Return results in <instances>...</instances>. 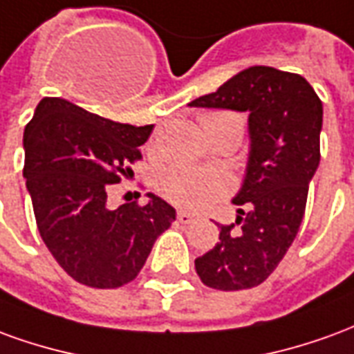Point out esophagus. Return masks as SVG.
<instances>
[{
  "mask_svg": "<svg viewBox=\"0 0 354 354\" xmlns=\"http://www.w3.org/2000/svg\"><path fill=\"white\" fill-rule=\"evenodd\" d=\"M195 220H199V216L193 214V212H185V210H180L178 212V222L180 223H192Z\"/></svg>",
  "mask_w": 354,
  "mask_h": 354,
  "instance_id": "obj_1",
  "label": "esophagus"
}]
</instances>
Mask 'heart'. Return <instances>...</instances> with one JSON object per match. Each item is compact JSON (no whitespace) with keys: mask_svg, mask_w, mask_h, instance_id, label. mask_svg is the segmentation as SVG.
<instances>
[{"mask_svg":"<svg viewBox=\"0 0 354 354\" xmlns=\"http://www.w3.org/2000/svg\"><path fill=\"white\" fill-rule=\"evenodd\" d=\"M205 132H235L243 136V119L230 109H212L199 117ZM161 193L178 207L201 208L227 193V180L216 172L174 167L162 172L159 180Z\"/></svg>","mask_w":354,"mask_h":354,"instance_id":"b5f03b06","label":"heart"}]
</instances>
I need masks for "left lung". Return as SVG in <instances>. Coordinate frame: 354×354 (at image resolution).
Segmentation results:
<instances>
[{"label": "left lung", "instance_id": "obj_1", "mask_svg": "<svg viewBox=\"0 0 354 354\" xmlns=\"http://www.w3.org/2000/svg\"><path fill=\"white\" fill-rule=\"evenodd\" d=\"M189 106L248 111L250 157L233 199L235 223L218 225L220 243L195 260L208 288H254L273 273L304 220L320 161L322 102L299 73L250 66Z\"/></svg>", "mask_w": 354, "mask_h": 354}]
</instances>
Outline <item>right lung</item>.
<instances>
[{
    "label": "right lung",
    "instance_id": "obj_1",
    "mask_svg": "<svg viewBox=\"0 0 354 354\" xmlns=\"http://www.w3.org/2000/svg\"><path fill=\"white\" fill-rule=\"evenodd\" d=\"M153 124L132 127L45 96L24 129V170L37 230L58 266L91 288L134 281L153 243L176 220L167 201L147 193L108 207L111 184L142 159Z\"/></svg>",
    "mask_w": 354,
    "mask_h": 354
}]
</instances>
